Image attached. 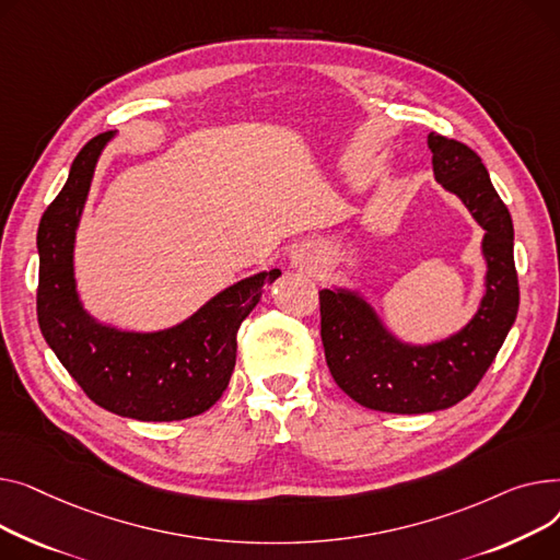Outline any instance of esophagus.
<instances>
[{"mask_svg":"<svg viewBox=\"0 0 560 560\" xmlns=\"http://www.w3.org/2000/svg\"><path fill=\"white\" fill-rule=\"evenodd\" d=\"M289 259H291V265L305 269V267H310V261H312V250L307 246H299V248L291 250Z\"/></svg>","mask_w":560,"mask_h":560,"instance_id":"obj_1","label":"esophagus"}]
</instances>
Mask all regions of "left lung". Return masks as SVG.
<instances>
[{"mask_svg": "<svg viewBox=\"0 0 560 560\" xmlns=\"http://www.w3.org/2000/svg\"><path fill=\"white\" fill-rule=\"evenodd\" d=\"M427 147L439 185L483 228L486 276L472 318L443 339L413 343L390 330L361 289H320L327 369L354 402L386 413H427L462 402L500 352L520 305L513 221L481 158L439 133L427 136Z\"/></svg>", "mask_w": 560, "mask_h": 560, "instance_id": "1", "label": "left lung"}]
</instances>
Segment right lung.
Returning <instances> with one entry per match:
<instances>
[{
    "mask_svg": "<svg viewBox=\"0 0 560 560\" xmlns=\"http://www.w3.org/2000/svg\"><path fill=\"white\" fill-rule=\"evenodd\" d=\"M113 138V130L102 133L79 151L68 183L40 219V330L85 396L106 411L144 422L199 416L225 390L240 325L280 269L237 280L162 330H126L94 318L81 303L74 246L96 162Z\"/></svg>",
    "mask_w": 560,
    "mask_h": 560,
    "instance_id": "1",
    "label": "right lung"
}]
</instances>
